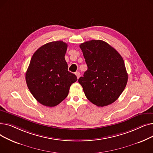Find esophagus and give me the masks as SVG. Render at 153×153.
I'll list each match as a JSON object with an SVG mask.
<instances>
[{"label": "esophagus", "instance_id": "obj_1", "mask_svg": "<svg viewBox=\"0 0 153 153\" xmlns=\"http://www.w3.org/2000/svg\"><path fill=\"white\" fill-rule=\"evenodd\" d=\"M75 74L76 75L77 78V79H79V77H80V72H76V73H75Z\"/></svg>", "mask_w": 153, "mask_h": 153}]
</instances>
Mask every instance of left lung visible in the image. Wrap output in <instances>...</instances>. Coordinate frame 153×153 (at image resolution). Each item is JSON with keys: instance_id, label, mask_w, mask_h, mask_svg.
Returning a JSON list of instances; mask_svg holds the SVG:
<instances>
[{"instance_id": "left-lung-1", "label": "left lung", "mask_w": 153, "mask_h": 153, "mask_svg": "<svg viewBox=\"0 0 153 153\" xmlns=\"http://www.w3.org/2000/svg\"><path fill=\"white\" fill-rule=\"evenodd\" d=\"M87 66L78 82L87 99L98 107L114 103L128 81L124 61L118 51L102 40L92 39L79 45Z\"/></svg>"}]
</instances>
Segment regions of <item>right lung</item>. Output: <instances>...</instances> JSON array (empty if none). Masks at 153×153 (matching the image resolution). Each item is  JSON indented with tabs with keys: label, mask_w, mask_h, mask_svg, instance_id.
<instances>
[{
	"label": "right lung",
	"mask_w": 153,
	"mask_h": 153,
	"mask_svg": "<svg viewBox=\"0 0 153 153\" xmlns=\"http://www.w3.org/2000/svg\"><path fill=\"white\" fill-rule=\"evenodd\" d=\"M68 45L62 41L48 43L35 52L26 72V82L31 94L42 105L54 107L68 95L77 79L68 71L64 58Z\"/></svg>",
	"instance_id": "obj_1"
}]
</instances>
